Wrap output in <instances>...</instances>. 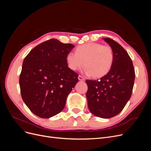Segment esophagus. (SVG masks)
Listing matches in <instances>:
<instances>
[{"instance_id":"1","label":"esophagus","mask_w":151,"mask_h":151,"mask_svg":"<svg viewBox=\"0 0 151 151\" xmlns=\"http://www.w3.org/2000/svg\"><path fill=\"white\" fill-rule=\"evenodd\" d=\"M78 79H79V81H83L85 80L84 77L83 76H79Z\"/></svg>"}]
</instances>
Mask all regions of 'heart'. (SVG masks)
I'll return each instance as SVG.
<instances>
[{
	"instance_id": "heart-1",
	"label": "heart",
	"mask_w": 151,
	"mask_h": 151,
	"mask_svg": "<svg viewBox=\"0 0 151 151\" xmlns=\"http://www.w3.org/2000/svg\"><path fill=\"white\" fill-rule=\"evenodd\" d=\"M66 60L71 70H78L84 65L86 74L97 79L106 76L111 70L114 53L110 47L89 43L77 47L76 53H68Z\"/></svg>"
}]
</instances>
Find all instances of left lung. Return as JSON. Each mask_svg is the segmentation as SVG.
Wrapping results in <instances>:
<instances>
[{"label":"left lung","mask_w":151,"mask_h":151,"mask_svg":"<svg viewBox=\"0 0 151 151\" xmlns=\"http://www.w3.org/2000/svg\"><path fill=\"white\" fill-rule=\"evenodd\" d=\"M114 53L111 70L99 80H86L88 108L98 117L109 118L120 113L130 99L135 80L133 63L126 50L110 38H103Z\"/></svg>","instance_id":"8db88e82"}]
</instances>
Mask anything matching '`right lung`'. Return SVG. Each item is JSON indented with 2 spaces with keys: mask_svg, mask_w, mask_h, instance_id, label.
<instances>
[{
  "mask_svg": "<svg viewBox=\"0 0 151 151\" xmlns=\"http://www.w3.org/2000/svg\"><path fill=\"white\" fill-rule=\"evenodd\" d=\"M74 45L57 39L32 49L22 63L19 86L22 100L31 111L42 118L57 115L78 82V74L68 67L66 57Z\"/></svg>",
  "mask_w": 151,
  "mask_h": 151,
  "instance_id": "add662e5",
  "label": "right lung"
}]
</instances>
